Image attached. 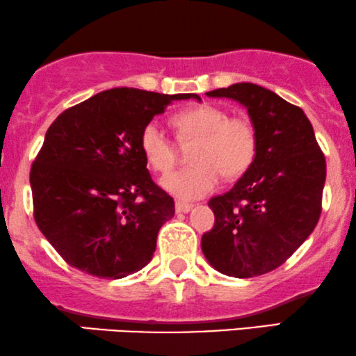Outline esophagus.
<instances>
[{
  "label": "esophagus",
  "mask_w": 356,
  "mask_h": 356,
  "mask_svg": "<svg viewBox=\"0 0 356 356\" xmlns=\"http://www.w3.org/2000/svg\"><path fill=\"white\" fill-rule=\"evenodd\" d=\"M193 208V204L191 203H186V202H177V204H175V210H177V213H188Z\"/></svg>",
  "instance_id": "1"
}]
</instances>
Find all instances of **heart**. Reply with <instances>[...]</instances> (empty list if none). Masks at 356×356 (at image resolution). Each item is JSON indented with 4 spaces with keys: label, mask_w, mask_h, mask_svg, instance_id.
Wrapping results in <instances>:
<instances>
[{
    "label": "heart",
    "mask_w": 356,
    "mask_h": 356,
    "mask_svg": "<svg viewBox=\"0 0 356 356\" xmlns=\"http://www.w3.org/2000/svg\"><path fill=\"white\" fill-rule=\"evenodd\" d=\"M171 127L179 143L191 146L195 165L177 170L163 178L161 185L179 200H196L211 193L220 181L238 179L248 173L258 154V129L248 116L232 115L218 104L202 103L175 113ZM140 148L149 168L166 173L178 160L173 141L156 123L145 124L140 133Z\"/></svg>",
    "instance_id": "heart-1"
}]
</instances>
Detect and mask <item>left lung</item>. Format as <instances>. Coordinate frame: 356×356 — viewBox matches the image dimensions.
<instances>
[{"label": "left lung", "mask_w": 356, "mask_h": 356, "mask_svg": "<svg viewBox=\"0 0 356 356\" xmlns=\"http://www.w3.org/2000/svg\"><path fill=\"white\" fill-rule=\"evenodd\" d=\"M248 110L260 146L253 166L208 202L215 225L202 238L221 273L252 278L278 268L310 236L321 215L327 161L300 106L253 83L208 91Z\"/></svg>", "instance_id": "1"}]
</instances>
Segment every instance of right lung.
<instances>
[{
	"mask_svg": "<svg viewBox=\"0 0 356 356\" xmlns=\"http://www.w3.org/2000/svg\"><path fill=\"white\" fill-rule=\"evenodd\" d=\"M188 98L200 96L113 88L53 121L29 171L33 216L70 266L116 280L152 260L175 202L152 179L140 133Z\"/></svg>",
	"mask_w": 356,
	"mask_h": 356,
	"instance_id": "add662e5",
	"label": "right lung"
}]
</instances>
